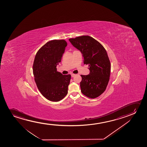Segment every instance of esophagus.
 Listing matches in <instances>:
<instances>
[{
    "mask_svg": "<svg viewBox=\"0 0 147 147\" xmlns=\"http://www.w3.org/2000/svg\"><path fill=\"white\" fill-rule=\"evenodd\" d=\"M75 76H76V74H71V77H74Z\"/></svg>",
    "mask_w": 147,
    "mask_h": 147,
    "instance_id": "obj_1",
    "label": "esophagus"
}]
</instances>
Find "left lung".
Returning a JSON list of instances; mask_svg holds the SVG:
<instances>
[{
	"label": "left lung",
	"instance_id": "obj_1",
	"mask_svg": "<svg viewBox=\"0 0 147 147\" xmlns=\"http://www.w3.org/2000/svg\"><path fill=\"white\" fill-rule=\"evenodd\" d=\"M69 40L80 51L84 64L89 67V74L81 75V92L90 98L99 96L105 90L110 79L111 62L107 51L100 42L89 36H77Z\"/></svg>",
	"mask_w": 147,
	"mask_h": 147
}]
</instances>
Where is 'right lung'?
Listing matches in <instances>:
<instances>
[{
    "label": "right lung",
    "mask_w": 147,
    "mask_h": 147,
    "mask_svg": "<svg viewBox=\"0 0 147 147\" xmlns=\"http://www.w3.org/2000/svg\"><path fill=\"white\" fill-rule=\"evenodd\" d=\"M67 42L65 40H50L36 53L33 63V74L38 90L49 100L57 102L68 93L71 75L57 71Z\"/></svg>",
    "instance_id": "right-lung-1"
}]
</instances>
